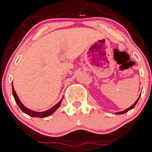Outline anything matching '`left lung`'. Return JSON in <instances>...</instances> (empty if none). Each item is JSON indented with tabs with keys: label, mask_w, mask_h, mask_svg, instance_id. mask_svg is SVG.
Segmentation results:
<instances>
[{
	"label": "left lung",
	"mask_w": 152,
	"mask_h": 152,
	"mask_svg": "<svg viewBox=\"0 0 152 152\" xmlns=\"http://www.w3.org/2000/svg\"><path fill=\"white\" fill-rule=\"evenodd\" d=\"M139 98H140V97H138V100H137L136 101H135V103H134V104L132 105V106H130V108H127V109H126V110H124V111H120V112H118V113H116V114H124V113H127V111H130V110L132 109V108H133L134 107H135V105H136V103H138V100H139Z\"/></svg>",
	"instance_id": "1"
}]
</instances>
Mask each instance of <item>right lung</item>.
Returning a JSON list of instances; mask_svg holds the SVG:
<instances>
[{
  "label": "right lung",
  "mask_w": 152,
  "mask_h": 152,
  "mask_svg": "<svg viewBox=\"0 0 152 152\" xmlns=\"http://www.w3.org/2000/svg\"><path fill=\"white\" fill-rule=\"evenodd\" d=\"M12 94H13V96H14V100H15L16 103H17V104L18 105V106L20 107V109H21L24 113H25L26 114L29 115V116H33V117L44 118V117H47V116H50V115H52V114H53L56 110L59 108V106H60V104H61V101H62V100H61L60 102H59V103H57V104L55 105V106H53L52 108H51L50 109L47 110V111H44V112H36V111H31V110L28 109V108H26L25 105L22 104V103H21V101L20 100V99H19L18 96H17L15 90L14 89L13 85H12Z\"/></svg>",
  "instance_id": "1"
}]
</instances>
